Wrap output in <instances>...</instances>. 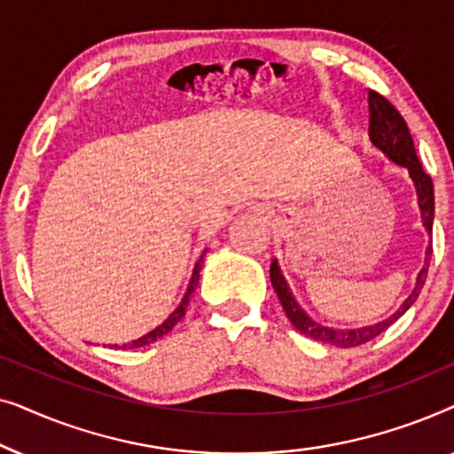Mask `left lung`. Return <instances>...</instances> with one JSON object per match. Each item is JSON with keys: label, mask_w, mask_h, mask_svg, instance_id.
<instances>
[{"label": "left lung", "mask_w": 454, "mask_h": 454, "mask_svg": "<svg viewBox=\"0 0 454 454\" xmlns=\"http://www.w3.org/2000/svg\"><path fill=\"white\" fill-rule=\"evenodd\" d=\"M368 103H370V140L372 145L387 154L390 160H395L396 165L405 167L411 176L415 188H418V200H419V208H421V219H424V225L427 231L432 233V221H434V185H432V177L427 176L421 167L418 153H415L411 134H409V128L403 115L396 111L393 105L388 103V98H384L380 92L376 90H368ZM432 254V247H427V256ZM427 260L426 266L419 270L418 275V283H415V289L411 291V295L407 297L405 303L399 308V312H395L390 318L378 322V325L372 326H364V328H353V331H339V328H328V326H320L309 318V316L303 312V309L297 306V301L291 295V291L285 283V278L278 270L277 260L270 264V283L277 291L278 301L287 314V318L291 320L297 331L306 337L320 340V343L326 345H334V347H357L368 343V340L376 339L378 334L387 331V328L393 325L396 318H401L403 314L411 308V303L418 300L421 287H424L426 277H427Z\"/></svg>", "instance_id": "left-lung-1"}]
</instances>
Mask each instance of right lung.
<instances>
[{
  "label": "right lung",
  "mask_w": 454,
  "mask_h": 454,
  "mask_svg": "<svg viewBox=\"0 0 454 454\" xmlns=\"http://www.w3.org/2000/svg\"><path fill=\"white\" fill-rule=\"evenodd\" d=\"M202 262H204V258L200 256V260H198L196 262V266H194V272H192V281H190V285H188V291H185V295H184V300H182V303H179L177 306V309L176 312H173L169 318H167L163 325L160 326H157L154 328V331H151V333H146L145 337H140V339H136V340H132V343H126V345H121V349H138V347H145V345H151V343H154V340L157 339H160L163 337V334H167L171 331L173 326L177 325L179 320L184 318V314H185V308H188V303H190V297H192V294H194V289H196V285H198V277H200V269H202Z\"/></svg>",
  "instance_id": "right-lung-1"
}]
</instances>
